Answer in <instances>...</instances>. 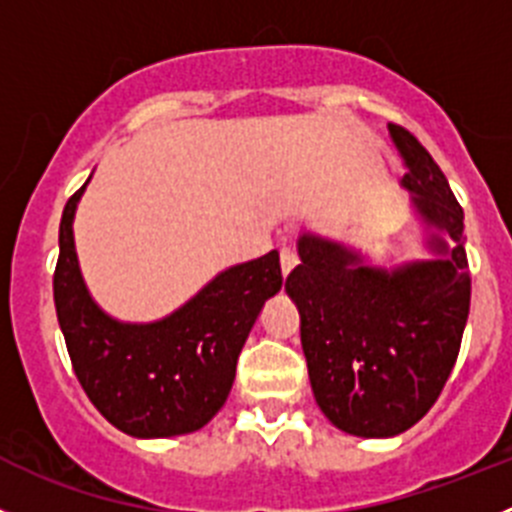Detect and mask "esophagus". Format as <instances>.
I'll use <instances>...</instances> for the list:
<instances>
[{
  "instance_id": "34e87169",
  "label": "esophagus",
  "mask_w": 512,
  "mask_h": 512,
  "mask_svg": "<svg viewBox=\"0 0 512 512\" xmlns=\"http://www.w3.org/2000/svg\"><path fill=\"white\" fill-rule=\"evenodd\" d=\"M295 265H298V255H295V250L283 247V250H280V267H283V275H288Z\"/></svg>"
}]
</instances>
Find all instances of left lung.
I'll use <instances>...</instances> for the list:
<instances>
[{"mask_svg": "<svg viewBox=\"0 0 512 512\" xmlns=\"http://www.w3.org/2000/svg\"><path fill=\"white\" fill-rule=\"evenodd\" d=\"M389 136L417 191V207L452 237L444 260L396 272L358 265L341 245L300 237V265L285 290L300 310V341L321 412L356 437H394L432 409L455 369L470 313L465 214L447 176L412 131Z\"/></svg>", "mask_w": 512, "mask_h": 512, "instance_id": "1", "label": "left lung"}]
</instances>
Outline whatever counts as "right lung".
I'll list each match as a JSON object with an SVG mask.
<instances>
[{
    "instance_id": "add662e5",
    "label": "right lung",
    "mask_w": 512,
    "mask_h": 512,
    "mask_svg": "<svg viewBox=\"0 0 512 512\" xmlns=\"http://www.w3.org/2000/svg\"><path fill=\"white\" fill-rule=\"evenodd\" d=\"M83 189L62 209L52 275L57 321L75 376L93 407L131 437L202 429L227 401L257 313L283 288L278 250L229 267L164 321L116 323L90 300L78 270L73 214Z\"/></svg>"
}]
</instances>
